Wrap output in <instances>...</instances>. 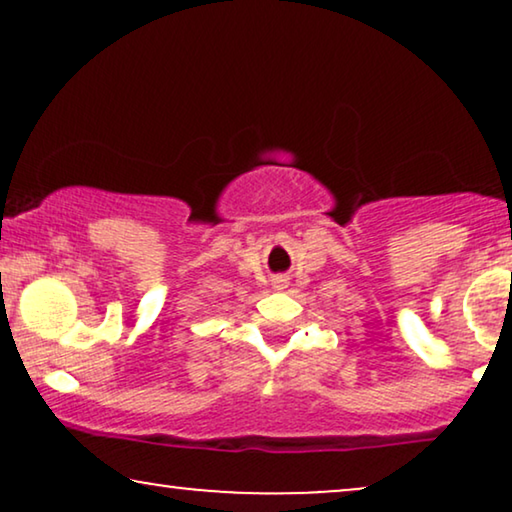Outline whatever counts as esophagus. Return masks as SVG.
<instances>
[{"mask_svg":"<svg viewBox=\"0 0 512 512\" xmlns=\"http://www.w3.org/2000/svg\"><path fill=\"white\" fill-rule=\"evenodd\" d=\"M275 289H277V291H279V289H286L284 279H277V282H275Z\"/></svg>","mask_w":512,"mask_h":512,"instance_id":"1","label":"esophagus"}]
</instances>
